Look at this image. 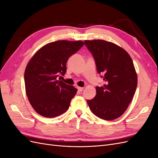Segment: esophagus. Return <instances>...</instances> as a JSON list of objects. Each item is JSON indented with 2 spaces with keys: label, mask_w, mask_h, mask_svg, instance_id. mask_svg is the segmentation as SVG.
<instances>
[{
  "label": "esophagus",
  "mask_w": 158,
  "mask_h": 158,
  "mask_svg": "<svg viewBox=\"0 0 158 158\" xmlns=\"http://www.w3.org/2000/svg\"><path fill=\"white\" fill-rule=\"evenodd\" d=\"M77 89L78 90V92H82V91L84 90V88H82V87H77Z\"/></svg>",
  "instance_id": "34e87169"
}]
</instances>
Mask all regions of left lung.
Here are the masks:
<instances>
[{
	"instance_id": "left-lung-1",
	"label": "left lung",
	"mask_w": 158,
	"mask_h": 158,
	"mask_svg": "<svg viewBox=\"0 0 158 158\" xmlns=\"http://www.w3.org/2000/svg\"><path fill=\"white\" fill-rule=\"evenodd\" d=\"M84 44L105 82L103 86L96 87L95 98L87 103L95 115L114 120L125 113L136 92L138 79L132 60L125 49L113 43L95 40H85Z\"/></svg>"
}]
</instances>
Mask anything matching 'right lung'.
Segmentation results:
<instances>
[{
  "label": "right lung",
  "mask_w": 158,
  "mask_h": 158,
  "mask_svg": "<svg viewBox=\"0 0 158 158\" xmlns=\"http://www.w3.org/2000/svg\"><path fill=\"white\" fill-rule=\"evenodd\" d=\"M83 45L82 41L51 42L38 50L27 63L24 73L26 95L40 115L55 117L68 110L77 89L56 78L65 74L69 57Z\"/></svg>",
  "instance_id": "obj_1"
}]
</instances>
